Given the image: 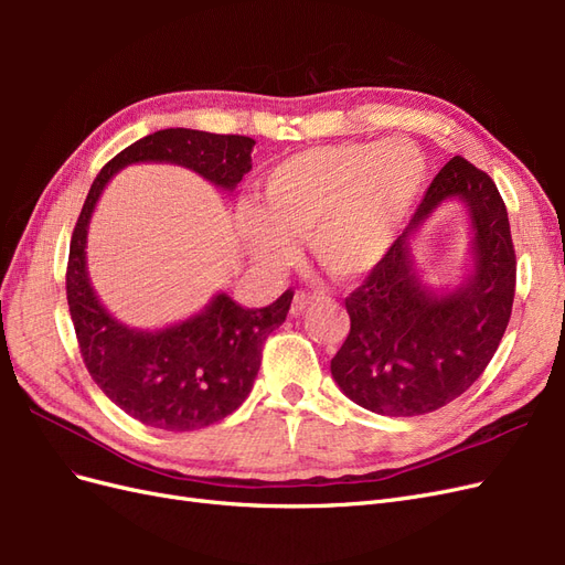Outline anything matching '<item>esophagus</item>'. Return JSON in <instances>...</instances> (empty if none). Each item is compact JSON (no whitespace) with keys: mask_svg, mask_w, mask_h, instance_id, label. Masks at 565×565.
<instances>
[{"mask_svg":"<svg viewBox=\"0 0 565 565\" xmlns=\"http://www.w3.org/2000/svg\"><path fill=\"white\" fill-rule=\"evenodd\" d=\"M313 306V295L309 292H297V297L292 299V316H301L306 309Z\"/></svg>","mask_w":565,"mask_h":565,"instance_id":"34e87169","label":"esophagus"}]
</instances>
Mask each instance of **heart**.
Wrapping results in <instances>:
<instances>
[{"instance_id":"obj_1","label":"heart","mask_w":565,"mask_h":565,"mask_svg":"<svg viewBox=\"0 0 565 565\" xmlns=\"http://www.w3.org/2000/svg\"><path fill=\"white\" fill-rule=\"evenodd\" d=\"M426 177V156L405 139L297 152L262 179L259 207L241 214L243 241L254 262L280 268L295 259L292 235H309L332 278H358L384 259Z\"/></svg>"}]
</instances>
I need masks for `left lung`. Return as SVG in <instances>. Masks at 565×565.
Instances as JSON below:
<instances>
[{"label": "left lung", "instance_id": "left-lung-1", "mask_svg": "<svg viewBox=\"0 0 565 565\" xmlns=\"http://www.w3.org/2000/svg\"><path fill=\"white\" fill-rule=\"evenodd\" d=\"M466 202L472 218L470 278L438 294L418 276L412 241L436 206ZM516 254L494 181L452 158L431 181L403 233L347 297L351 330L332 358L339 388L370 413L415 417L461 396L498 351L511 318Z\"/></svg>", "mask_w": 565, "mask_h": 565}]
</instances>
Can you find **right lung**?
Here are the masks:
<instances>
[{
    "label": "right lung",
    "instance_id": "1",
    "mask_svg": "<svg viewBox=\"0 0 565 565\" xmlns=\"http://www.w3.org/2000/svg\"><path fill=\"white\" fill-rule=\"evenodd\" d=\"M254 139L198 129H162L131 143L100 169L73 231L65 292L79 353L92 380L134 419L152 429L195 431L216 424L249 396L268 334L287 318L295 292L266 309H243L218 292L204 309L172 328H127L98 301L87 273V233L96 202L119 169L172 162L233 191L252 169Z\"/></svg>",
    "mask_w": 565,
    "mask_h": 565
}]
</instances>
